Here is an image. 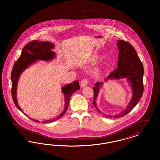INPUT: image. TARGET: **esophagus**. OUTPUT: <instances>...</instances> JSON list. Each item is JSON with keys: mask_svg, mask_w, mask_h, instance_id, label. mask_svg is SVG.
Listing matches in <instances>:
<instances>
[{"mask_svg": "<svg viewBox=\"0 0 160 160\" xmlns=\"http://www.w3.org/2000/svg\"><path fill=\"white\" fill-rule=\"evenodd\" d=\"M88 82H89V81L87 78H84L83 79H82V80L81 81V83H80L81 87H84V86H86L88 83Z\"/></svg>", "mask_w": 160, "mask_h": 160, "instance_id": "esophagus-1", "label": "esophagus"}]
</instances>
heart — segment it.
<instances>
[{"mask_svg":"<svg viewBox=\"0 0 160 160\" xmlns=\"http://www.w3.org/2000/svg\"><path fill=\"white\" fill-rule=\"evenodd\" d=\"M93 59H94V61H97L98 59V57H95Z\"/></svg>","mask_w":160,"mask_h":160,"instance_id":"1","label":"heart"}]
</instances>
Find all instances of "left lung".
I'll list each match as a JSON object with an SVG mask.
<instances>
[{"instance_id": "1", "label": "left lung", "mask_w": 160, "mask_h": 160, "mask_svg": "<svg viewBox=\"0 0 160 160\" xmlns=\"http://www.w3.org/2000/svg\"><path fill=\"white\" fill-rule=\"evenodd\" d=\"M118 46L119 50L118 54L119 59L117 64L118 67L108 75L107 78L116 79L127 78L132 88V97L125 110L114 116L112 115H105L108 118H119L128 114L137 105L143 95L144 91L143 81L144 74L143 66L134 48L129 42L123 40H118ZM102 84V82H97L95 84V87L93 88L94 92L93 103L97 109L98 108L96 106L95 100Z\"/></svg>"}]
</instances>
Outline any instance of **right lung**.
Here are the masks:
<instances>
[{
  "label": "right lung",
  "mask_w": 160,
  "mask_h": 160,
  "mask_svg": "<svg viewBox=\"0 0 160 160\" xmlns=\"http://www.w3.org/2000/svg\"><path fill=\"white\" fill-rule=\"evenodd\" d=\"M53 48V44L49 42H41L38 40L32 41L23 47L20 58L15 62L14 65L11 75L12 82L11 94L15 106L22 113H23V111L18 106L17 100V84L19 76L23 71L27 68V67H28L33 62H35V61H49L52 59L55 56L54 52L52 50V48ZM80 88V87L78 80L74 81L72 83L68 84L64 86L62 89L63 93L65 95V107L63 112L54 119L47 120L44 122H53L61 118L67 110L69 99L72 94ZM33 121L35 122H39V121L36 120Z\"/></svg>",
  "instance_id": "right-lung-1"
}]
</instances>
